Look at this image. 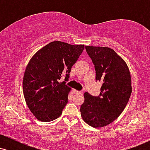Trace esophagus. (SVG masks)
<instances>
[{"label": "esophagus", "instance_id": "1", "mask_svg": "<svg viewBox=\"0 0 150 150\" xmlns=\"http://www.w3.org/2000/svg\"><path fill=\"white\" fill-rule=\"evenodd\" d=\"M73 92H75V94H82V92H81V91H77V90H76V89H74Z\"/></svg>", "mask_w": 150, "mask_h": 150}]
</instances>
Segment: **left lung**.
<instances>
[{
  "instance_id": "left-lung-1",
  "label": "left lung",
  "mask_w": 150,
  "mask_h": 150,
  "mask_svg": "<svg viewBox=\"0 0 150 150\" xmlns=\"http://www.w3.org/2000/svg\"><path fill=\"white\" fill-rule=\"evenodd\" d=\"M96 71V80L102 81L101 92L94 97L86 92L80 107L84 121L94 128L106 126L123 112L132 92L130 74L125 62L114 50L102 46H85Z\"/></svg>"
}]
</instances>
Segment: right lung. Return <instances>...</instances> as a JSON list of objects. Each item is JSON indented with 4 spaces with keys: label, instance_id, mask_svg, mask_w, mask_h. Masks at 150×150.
Masks as SVG:
<instances>
[{
    "label": "right lung",
    "instance_id": "add662e5",
    "mask_svg": "<svg viewBox=\"0 0 150 150\" xmlns=\"http://www.w3.org/2000/svg\"><path fill=\"white\" fill-rule=\"evenodd\" d=\"M84 48V45L52 42L31 58L22 86L27 105L38 120L49 122L61 115L70 90L65 81ZM63 75L65 81L60 83Z\"/></svg>",
    "mask_w": 150,
    "mask_h": 150
}]
</instances>
